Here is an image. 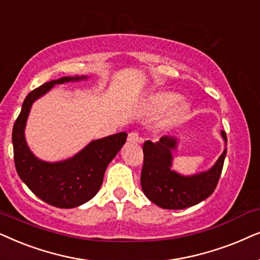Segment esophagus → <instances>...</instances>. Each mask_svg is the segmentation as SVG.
<instances>
[{"label": "esophagus", "mask_w": 260, "mask_h": 260, "mask_svg": "<svg viewBox=\"0 0 260 260\" xmlns=\"http://www.w3.org/2000/svg\"><path fill=\"white\" fill-rule=\"evenodd\" d=\"M127 140L129 141V143H141V138L139 137V133L138 132H131L129 134H128V138Z\"/></svg>", "instance_id": "obj_1"}]
</instances>
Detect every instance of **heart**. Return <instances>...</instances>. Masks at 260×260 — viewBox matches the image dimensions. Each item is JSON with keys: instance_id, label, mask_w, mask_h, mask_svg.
<instances>
[{"instance_id": "heart-1", "label": "heart", "mask_w": 260, "mask_h": 260, "mask_svg": "<svg viewBox=\"0 0 260 260\" xmlns=\"http://www.w3.org/2000/svg\"><path fill=\"white\" fill-rule=\"evenodd\" d=\"M146 108L152 115H160L168 110L164 119L166 124L184 119L189 112L188 103L179 100V95L171 91H158L152 94L147 99Z\"/></svg>"}]
</instances>
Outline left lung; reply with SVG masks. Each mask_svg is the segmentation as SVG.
<instances>
[{
  "label": "left lung",
  "instance_id": "left-lung-1",
  "mask_svg": "<svg viewBox=\"0 0 260 260\" xmlns=\"http://www.w3.org/2000/svg\"><path fill=\"white\" fill-rule=\"evenodd\" d=\"M224 150L212 168L207 171L184 176L172 170L174 154L177 150L176 137L162 136L157 143L144 144V165L141 188L151 202L164 209H184L199 205L212 195L219 182L227 153V137L221 131Z\"/></svg>",
  "mask_w": 260,
  "mask_h": 260
}]
</instances>
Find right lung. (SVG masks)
I'll list each match as a JSON object with an SVG mask.
<instances>
[{
  "instance_id": "right-lung-1",
  "label": "right lung",
  "mask_w": 260,
  "mask_h": 260,
  "mask_svg": "<svg viewBox=\"0 0 260 260\" xmlns=\"http://www.w3.org/2000/svg\"><path fill=\"white\" fill-rule=\"evenodd\" d=\"M88 76H64L47 82L29 92L13 127L14 162L17 175L34 195L57 208H75L84 205L99 192L107 166L126 143L127 133L120 132L90 141L74 157L46 161L30 151L25 129L30 108L55 84L86 81Z\"/></svg>"
}]
</instances>
